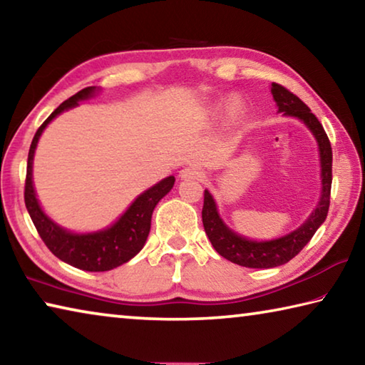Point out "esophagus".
<instances>
[{"instance_id":"1","label":"esophagus","mask_w":365,"mask_h":365,"mask_svg":"<svg viewBox=\"0 0 365 365\" xmlns=\"http://www.w3.org/2000/svg\"><path fill=\"white\" fill-rule=\"evenodd\" d=\"M202 175H205L202 170L197 168H185L180 170V177L185 178V180H187V178H202Z\"/></svg>"}]
</instances>
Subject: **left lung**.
<instances>
[{
	"mask_svg": "<svg viewBox=\"0 0 365 365\" xmlns=\"http://www.w3.org/2000/svg\"><path fill=\"white\" fill-rule=\"evenodd\" d=\"M272 95L277 101L280 113L285 115H294L301 119L316 135L320 164H322V195L316 207L304 224L294 232L285 235V237L270 240V242H251L232 232L217 214V207L212 200L211 193L205 190V205H202V225H205L206 235L211 240L214 250L222 257L228 259L243 267L251 269H270L288 262L293 259L304 246L311 242L317 228L324 224L330 206V191H331V145L327 137L322 123L316 115L311 113L304 103L292 91L287 90L280 83H272Z\"/></svg>",
	"mask_w": 365,
	"mask_h": 365,
	"instance_id": "8db88e82",
	"label": "left lung"
}]
</instances>
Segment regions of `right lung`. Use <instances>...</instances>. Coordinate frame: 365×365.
I'll use <instances>...</instances> for the list:
<instances>
[{"instance_id": "add662e5", "label": "right lung", "mask_w": 365, "mask_h": 365, "mask_svg": "<svg viewBox=\"0 0 365 365\" xmlns=\"http://www.w3.org/2000/svg\"><path fill=\"white\" fill-rule=\"evenodd\" d=\"M95 86H86V88L80 90L69 100L59 104L51 115L38 127L29 150L24 200H26V207L36 232H38L43 243L48 246V250L54 256L77 269L88 272H106L130 261L143 248L151 228V215L154 207L174 187L175 178L170 175L154 185L153 188L146 190L143 195H140L133 201V205L127 209L125 214L113 227L103 232L76 235L66 232L64 228H61L51 219L46 217L45 212L41 211L38 201H36L32 183V160L36 143H38L41 132L45 130V127L54 117L66 109L77 106L80 100L90 98L95 93Z\"/></svg>"}]
</instances>
